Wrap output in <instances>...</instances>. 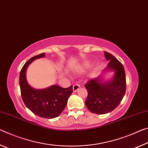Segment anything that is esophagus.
I'll return each mask as SVG.
<instances>
[{"instance_id": "34e87169", "label": "esophagus", "mask_w": 148, "mask_h": 148, "mask_svg": "<svg viewBox=\"0 0 148 148\" xmlns=\"http://www.w3.org/2000/svg\"><path fill=\"white\" fill-rule=\"evenodd\" d=\"M79 88H80V86L79 84H75V85H73V92H77Z\"/></svg>"}]
</instances>
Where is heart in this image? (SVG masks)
<instances>
[{
  "label": "heart",
  "instance_id": "obj_1",
  "mask_svg": "<svg viewBox=\"0 0 148 148\" xmlns=\"http://www.w3.org/2000/svg\"><path fill=\"white\" fill-rule=\"evenodd\" d=\"M89 67V64L88 63H84V64H83L82 65H81L79 68H78V71L79 72H83L85 71V70L88 68V67Z\"/></svg>",
  "mask_w": 148,
  "mask_h": 148
}]
</instances>
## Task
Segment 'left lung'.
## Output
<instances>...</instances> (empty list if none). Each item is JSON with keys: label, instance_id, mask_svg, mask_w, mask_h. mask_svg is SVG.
I'll list each match as a JSON object with an SVG mask.
<instances>
[{"label": "left lung", "instance_id": "1", "mask_svg": "<svg viewBox=\"0 0 148 148\" xmlns=\"http://www.w3.org/2000/svg\"><path fill=\"white\" fill-rule=\"evenodd\" d=\"M104 56L109 63L103 72L112 71L113 77L105 81L101 74L84 85L88 91L86 108L96 114H105L115 110L126 92L125 72L121 63L107 52H104Z\"/></svg>", "mask_w": 148, "mask_h": 148}]
</instances>
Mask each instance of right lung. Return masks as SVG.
<instances>
[{"mask_svg":"<svg viewBox=\"0 0 148 148\" xmlns=\"http://www.w3.org/2000/svg\"><path fill=\"white\" fill-rule=\"evenodd\" d=\"M45 56V53H42L25 63L19 74V86L21 98L29 110L40 117L53 119L64 111L73 92V86L64 88L55 84L46 88L36 89L29 85L26 78L27 69L34 60Z\"/></svg>","mask_w":148,"mask_h":148,"instance_id":"obj_1","label":"right lung"}]
</instances>
